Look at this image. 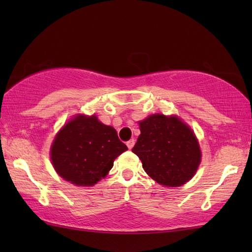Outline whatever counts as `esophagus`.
I'll list each match as a JSON object with an SVG mask.
<instances>
[{"label": "esophagus", "mask_w": 252, "mask_h": 252, "mask_svg": "<svg viewBox=\"0 0 252 252\" xmlns=\"http://www.w3.org/2000/svg\"><path fill=\"white\" fill-rule=\"evenodd\" d=\"M134 144H135L134 140H130V141L126 142V146H127V148H129V149H132L133 146H134Z\"/></svg>", "instance_id": "1"}]
</instances>
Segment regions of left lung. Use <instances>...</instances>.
Masks as SVG:
<instances>
[{
	"mask_svg": "<svg viewBox=\"0 0 252 252\" xmlns=\"http://www.w3.org/2000/svg\"><path fill=\"white\" fill-rule=\"evenodd\" d=\"M140 130L132 152L153 180L176 187L194 176L201 154L195 134L184 122L157 114L140 122Z\"/></svg>",
	"mask_w": 252,
	"mask_h": 252,
	"instance_id": "8db88e82",
	"label": "left lung"
}]
</instances>
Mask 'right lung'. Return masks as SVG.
Here are the masks:
<instances>
[{"mask_svg": "<svg viewBox=\"0 0 252 252\" xmlns=\"http://www.w3.org/2000/svg\"><path fill=\"white\" fill-rule=\"evenodd\" d=\"M126 151L114 127L95 116H77L56 135L51 159L63 179L78 186H92L105 178L114 160Z\"/></svg>", "mask_w": 252, "mask_h": 252, "instance_id": "right-lung-1", "label": "right lung"}]
</instances>
